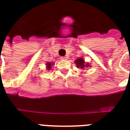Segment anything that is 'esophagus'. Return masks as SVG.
<instances>
[{"label": "esophagus", "mask_w": 130, "mask_h": 130, "mask_svg": "<svg viewBox=\"0 0 130 130\" xmlns=\"http://www.w3.org/2000/svg\"><path fill=\"white\" fill-rule=\"evenodd\" d=\"M60 59H61V60H65V59H66V57L61 56V57H60Z\"/></svg>", "instance_id": "1"}]
</instances>
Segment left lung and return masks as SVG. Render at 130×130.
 I'll return each instance as SVG.
<instances>
[{"label": "left lung", "instance_id": "obj_1", "mask_svg": "<svg viewBox=\"0 0 130 130\" xmlns=\"http://www.w3.org/2000/svg\"><path fill=\"white\" fill-rule=\"evenodd\" d=\"M75 64H76V66L77 68H79V69H83L85 68V66H89V64H85V60L83 59L79 58L75 60Z\"/></svg>", "mask_w": 130, "mask_h": 130}]
</instances>
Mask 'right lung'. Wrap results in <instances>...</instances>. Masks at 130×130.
Here are the masks:
<instances>
[{
	"instance_id": "right-lung-1",
	"label": "right lung",
	"mask_w": 130,
	"mask_h": 130,
	"mask_svg": "<svg viewBox=\"0 0 130 130\" xmlns=\"http://www.w3.org/2000/svg\"><path fill=\"white\" fill-rule=\"evenodd\" d=\"M47 69H48V70H50L51 68V63H47Z\"/></svg>"
}]
</instances>
